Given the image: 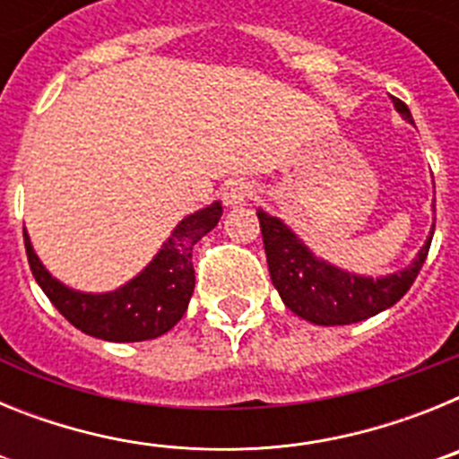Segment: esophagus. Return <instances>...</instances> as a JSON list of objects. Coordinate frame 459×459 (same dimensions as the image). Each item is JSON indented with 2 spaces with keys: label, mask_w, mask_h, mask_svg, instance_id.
Instances as JSON below:
<instances>
[{
  "label": "esophagus",
  "mask_w": 459,
  "mask_h": 459,
  "mask_svg": "<svg viewBox=\"0 0 459 459\" xmlns=\"http://www.w3.org/2000/svg\"><path fill=\"white\" fill-rule=\"evenodd\" d=\"M253 197V186L248 184V181L243 179H234L230 181V184L222 188V202H225L227 206H241L246 204V202Z\"/></svg>",
  "instance_id": "34e87169"
}]
</instances>
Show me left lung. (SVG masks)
<instances>
[{
    "label": "left lung",
    "mask_w": 459,
    "mask_h": 459,
    "mask_svg": "<svg viewBox=\"0 0 459 459\" xmlns=\"http://www.w3.org/2000/svg\"><path fill=\"white\" fill-rule=\"evenodd\" d=\"M393 105L404 119L413 124L411 112L403 100L393 96ZM257 218L264 238L266 264L280 299L294 315L319 326L363 322L375 317L377 312L395 306L420 273L435 234L432 225L429 238L407 269L375 280L347 273L326 264L324 259H317L285 222L269 216L266 211L259 209Z\"/></svg>",
    "instance_id": "obj_1"
}]
</instances>
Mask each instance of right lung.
Listing matches in <instances>:
<instances>
[{
	"label": "right lung",
	"instance_id": "right-lung-1",
	"mask_svg": "<svg viewBox=\"0 0 459 459\" xmlns=\"http://www.w3.org/2000/svg\"><path fill=\"white\" fill-rule=\"evenodd\" d=\"M221 216V202H213L184 218L152 264L109 294H82L52 278L36 257L27 232H22L24 250L40 290L73 326L109 342H142L168 333L184 317L195 290L193 246L218 225Z\"/></svg>",
	"mask_w": 459,
	"mask_h": 459
}]
</instances>
